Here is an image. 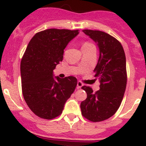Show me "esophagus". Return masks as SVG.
Wrapping results in <instances>:
<instances>
[{
	"instance_id": "1",
	"label": "esophagus",
	"mask_w": 146,
	"mask_h": 146,
	"mask_svg": "<svg viewBox=\"0 0 146 146\" xmlns=\"http://www.w3.org/2000/svg\"><path fill=\"white\" fill-rule=\"evenodd\" d=\"M82 86H83L82 82H81V81H78V83H77V89H81Z\"/></svg>"
}]
</instances>
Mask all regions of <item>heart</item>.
I'll return each instance as SVG.
<instances>
[{
  "instance_id": "b5f03b06",
  "label": "heart",
  "mask_w": 146,
  "mask_h": 146,
  "mask_svg": "<svg viewBox=\"0 0 146 146\" xmlns=\"http://www.w3.org/2000/svg\"><path fill=\"white\" fill-rule=\"evenodd\" d=\"M92 46H94V45L92 43H90L89 41H84L82 44V50L83 49H85V48H90Z\"/></svg>"
}]
</instances>
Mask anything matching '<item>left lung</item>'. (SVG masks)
I'll list each match as a JSON object with an SVG mask.
<instances>
[{
	"label": "left lung",
	"instance_id": "8db88e82",
	"mask_svg": "<svg viewBox=\"0 0 146 146\" xmlns=\"http://www.w3.org/2000/svg\"><path fill=\"white\" fill-rule=\"evenodd\" d=\"M83 32L98 43L100 57L94 68V79L100 82V90L93 92L83 86L87 98L81 103V114L92 122L111 117L118 111L124 98L127 81L126 57L120 42L105 32L84 30Z\"/></svg>",
	"mask_w": 146,
	"mask_h": 146
}]
</instances>
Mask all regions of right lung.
<instances>
[{"label":"right lung","instance_id":"add662e5","mask_svg":"<svg viewBox=\"0 0 146 146\" xmlns=\"http://www.w3.org/2000/svg\"><path fill=\"white\" fill-rule=\"evenodd\" d=\"M78 31L52 28L37 33L22 56V94L30 109L41 119L49 120L59 116L76 89V77L62 79L57 76L54 80L53 70L62 61L64 49Z\"/></svg>","mask_w":146,"mask_h":146}]
</instances>
